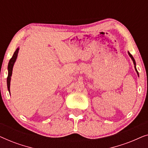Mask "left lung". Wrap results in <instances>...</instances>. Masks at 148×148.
I'll use <instances>...</instances> for the list:
<instances>
[{"label": "left lung", "instance_id": "8db88e82", "mask_svg": "<svg viewBox=\"0 0 148 148\" xmlns=\"http://www.w3.org/2000/svg\"><path fill=\"white\" fill-rule=\"evenodd\" d=\"M128 54H129V56H130L131 58V59H132V60H133V64H134V66H135V71H136L137 75H138V77H139V73H138V71H137V69H136V62H135V59H134V58L133 57V56L131 55V54H130V52H129V51H128Z\"/></svg>", "mask_w": 148, "mask_h": 148}]
</instances>
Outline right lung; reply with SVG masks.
<instances>
[{"label":"right lung","instance_id":"right-lung-1","mask_svg":"<svg viewBox=\"0 0 148 148\" xmlns=\"http://www.w3.org/2000/svg\"><path fill=\"white\" fill-rule=\"evenodd\" d=\"M19 50V48L18 47L17 49H16L15 52H14L13 56H12V58L10 59L9 64H8V77L7 79V88L9 93H10V84H11V75H12V72H13V68L14 64H15L16 60H17Z\"/></svg>","mask_w":148,"mask_h":148}]
</instances>
